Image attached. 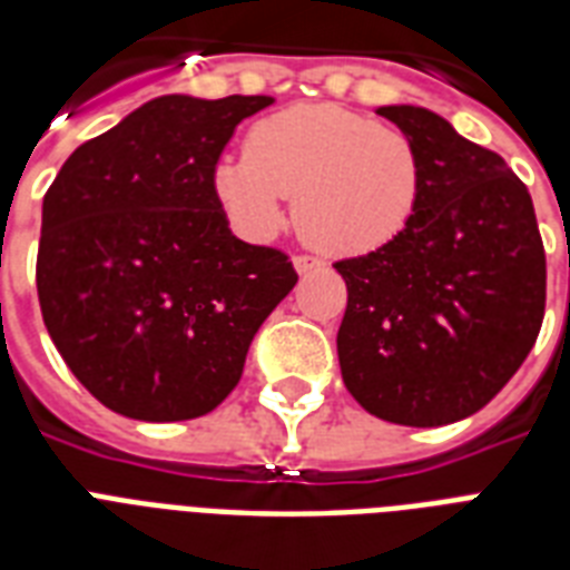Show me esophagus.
<instances>
[{
	"instance_id": "34e87169",
	"label": "esophagus",
	"mask_w": 570,
	"mask_h": 570,
	"mask_svg": "<svg viewBox=\"0 0 570 570\" xmlns=\"http://www.w3.org/2000/svg\"><path fill=\"white\" fill-rule=\"evenodd\" d=\"M293 266L298 275H307V272H316V268H322V259L307 257V254H298V257H293Z\"/></svg>"
}]
</instances>
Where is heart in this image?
<instances>
[{
  "mask_svg": "<svg viewBox=\"0 0 570 570\" xmlns=\"http://www.w3.org/2000/svg\"><path fill=\"white\" fill-rule=\"evenodd\" d=\"M423 159L387 124L331 102H302L257 120L245 154L213 165V195L250 239H266L295 197V224L313 248L357 257L384 248L414 218Z\"/></svg>",
  "mask_w": 570,
  "mask_h": 570,
  "instance_id": "b5f03b06",
  "label": "heart"
}]
</instances>
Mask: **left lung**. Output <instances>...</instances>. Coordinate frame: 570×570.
Returning a JSON list of instances; mask_svg holds the SVG:
<instances>
[{
  "label": "left lung",
  "instance_id": "8db88e82",
  "mask_svg": "<svg viewBox=\"0 0 570 570\" xmlns=\"http://www.w3.org/2000/svg\"><path fill=\"white\" fill-rule=\"evenodd\" d=\"M423 159L414 218L343 259L337 355L379 420L432 429L476 414L527 361L544 320V245L532 197L503 156L423 106H379Z\"/></svg>",
  "mask_w": 570,
  "mask_h": 570
}]
</instances>
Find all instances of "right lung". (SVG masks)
Returning <instances> with one entry per match:
<instances>
[{
  "label": "right lung",
  "mask_w": 570,
  "mask_h": 570,
  "mask_svg": "<svg viewBox=\"0 0 570 570\" xmlns=\"http://www.w3.org/2000/svg\"><path fill=\"white\" fill-rule=\"evenodd\" d=\"M272 97L165 94L76 147L40 213L38 298L94 399L145 423L209 414L295 286L275 248L236 239L213 165Z\"/></svg>",
  "instance_id": "obj_1"
}]
</instances>
